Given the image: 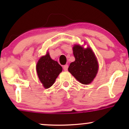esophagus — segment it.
<instances>
[{"instance_id":"34e87169","label":"esophagus","mask_w":129,"mask_h":129,"mask_svg":"<svg viewBox=\"0 0 129 129\" xmlns=\"http://www.w3.org/2000/svg\"><path fill=\"white\" fill-rule=\"evenodd\" d=\"M68 68H69V66H68V65H65V66H63V70H64L65 71L67 70Z\"/></svg>"}]
</instances>
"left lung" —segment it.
I'll list each match as a JSON object with an SVG mask.
<instances>
[{
  "mask_svg": "<svg viewBox=\"0 0 129 129\" xmlns=\"http://www.w3.org/2000/svg\"><path fill=\"white\" fill-rule=\"evenodd\" d=\"M75 60L70 64L69 72L81 84L87 85L94 79L98 71V63L90 47L79 45L73 47Z\"/></svg>",
  "mask_w": 129,
  "mask_h": 129,
  "instance_id": "1",
  "label": "left lung"
}]
</instances>
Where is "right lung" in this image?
I'll list each match as a JSON object with an SVG mask.
<instances>
[{"label": "right lung", "mask_w": 129, "mask_h": 129, "mask_svg": "<svg viewBox=\"0 0 129 129\" xmlns=\"http://www.w3.org/2000/svg\"><path fill=\"white\" fill-rule=\"evenodd\" d=\"M38 78L45 88L52 86L62 68L57 61L50 57L49 53L42 56L38 60L36 66Z\"/></svg>", "instance_id": "right-lung-1"}]
</instances>
